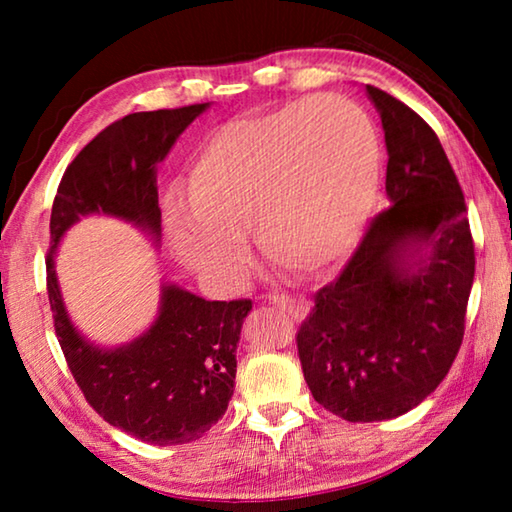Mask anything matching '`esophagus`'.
I'll list each match as a JSON object with an SVG mask.
<instances>
[{"label": "esophagus", "mask_w": 512, "mask_h": 512, "mask_svg": "<svg viewBox=\"0 0 512 512\" xmlns=\"http://www.w3.org/2000/svg\"><path fill=\"white\" fill-rule=\"evenodd\" d=\"M268 302H273L280 309L287 311L291 318L302 320L309 314V300L302 296H268Z\"/></svg>", "instance_id": "esophagus-1"}]
</instances>
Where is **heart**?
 <instances>
[{
	"instance_id": "b5f03b06",
	"label": "heart",
	"mask_w": 512,
	"mask_h": 512,
	"mask_svg": "<svg viewBox=\"0 0 512 512\" xmlns=\"http://www.w3.org/2000/svg\"><path fill=\"white\" fill-rule=\"evenodd\" d=\"M379 192V137L359 106L314 97L207 135L189 173V203L164 212L169 248L219 287L246 273L253 228L289 271L320 275L350 253Z\"/></svg>"
}]
</instances>
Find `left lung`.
Returning <instances> with one entry per match:
<instances>
[{"label":"left lung","mask_w":512,"mask_h":512,"mask_svg":"<svg viewBox=\"0 0 512 512\" xmlns=\"http://www.w3.org/2000/svg\"><path fill=\"white\" fill-rule=\"evenodd\" d=\"M384 126L391 207L300 325L311 395L348 422L404 415L436 391L465 332L474 244L465 198L418 112L366 85Z\"/></svg>","instance_id":"left-lung-1"}]
</instances>
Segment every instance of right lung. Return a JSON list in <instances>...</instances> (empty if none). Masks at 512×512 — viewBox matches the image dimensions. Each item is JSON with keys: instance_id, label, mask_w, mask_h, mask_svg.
<instances>
[{"instance_id": "add662e5", "label": "right lung", "mask_w": 512, "mask_h": 512, "mask_svg": "<svg viewBox=\"0 0 512 512\" xmlns=\"http://www.w3.org/2000/svg\"><path fill=\"white\" fill-rule=\"evenodd\" d=\"M210 103L133 112L101 131L69 164L51 207L47 291L60 348L85 400L112 427L144 443H194L223 418L237 375L241 325L250 300H205L162 282L158 316L146 332L101 348L67 314L56 275V250L83 216L135 225L160 246L158 164Z\"/></svg>"}]
</instances>
